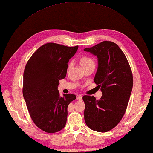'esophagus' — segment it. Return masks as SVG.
Listing matches in <instances>:
<instances>
[{
  "mask_svg": "<svg viewBox=\"0 0 153 153\" xmlns=\"http://www.w3.org/2000/svg\"><path fill=\"white\" fill-rule=\"evenodd\" d=\"M77 99L78 100H82V97L81 96H77Z\"/></svg>",
  "mask_w": 153,
  "mask_h": 153,
  "instance_id": "34e87169",
  "label": "esophagus"
}]
</instances>
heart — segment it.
<instances>
[{
	"instance_id": "obj_1",
	"label": "heart",
	"mask_w": 153,
	"mask_h": 153,
	"mask_svg": "<svg viewBox=\"0 0 153 153\" xmlns=\"http://www.w3.org/2000/svg\"><path fill=\"white\" fill-rule=\"evenodd\" d=\"M93 62H94V60L92 59L91 58L88 57V56H81V57L80 58V63H81V65L82 66H83L85 65H88V64L93 63ZM71 64H72V63H70L69 66L71 65Z\"/></svg>"
}]
</instances>
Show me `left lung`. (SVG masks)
<instances>
[{
	"label": "left lung",
	"instance_id": "8db88e82",
	"mask_svg": "<svg viewBox=\"0 0 153 153\" xmlns=\"http://www.w3.org/2000/svg\"><path fill=\"white\" fill-rule=\"evenodd\" d=\"M83 50L97 57L94 81L102 93L99 100L83 96L85 121L96 132H108L126 111L133 87L132 71L125 55L114 42L104 41Z\"/></svg>",
	"mask_w": 153,
	"mask_h": 153
}]
</instances>
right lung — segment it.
Here are the masks:
<instances>
[{"mask_svg":"<svg viewBox=\"0 0 153 153\" xmlns=\"http://www.w3.org/2000/svg\"><path fill=\"white\" fill-rule=\"evenodd\" d=\"M75 47L48 43L39 48L28 60L23 73V94L30 117L39 128L55 133L65 126L68 106L76 98L60 95L59 80L65 78Z\"/></svg>","mask_w":153,"mask_h":153,"instance_id":"right-lung-1","label":"right lung"}]
</instances>
